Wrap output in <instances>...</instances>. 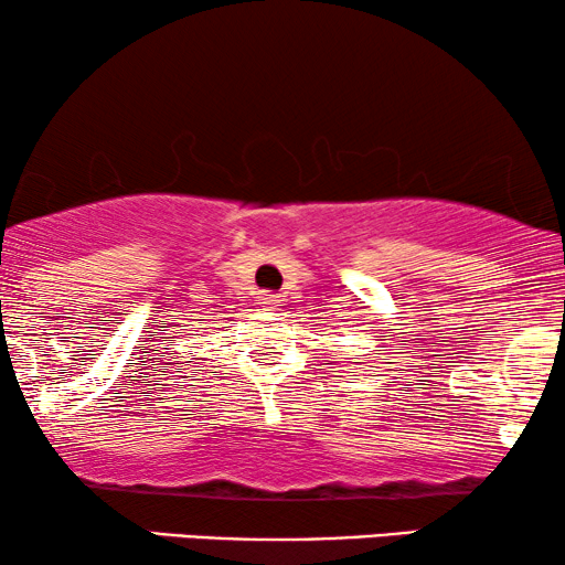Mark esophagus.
Returning a JSON list of instances; mask_svg holds the SVG:
<instances>
[{"instance_id": "obj_1", "label": "esophagus", "mask_w": 565, "mask_h": 565, "mask_svg": "<svg viewBox=\"0 0 565 565\" xmlns=\"http://www.w3.org/2000/svg\"><path fill=\"white\" fill-rule=\"evenodd\" d=\"M259 300H262V303H265L267 308H275V303H277V300H280V298H277L275 292H259Z\"/></svg>"}]
</instances>
